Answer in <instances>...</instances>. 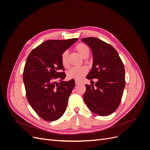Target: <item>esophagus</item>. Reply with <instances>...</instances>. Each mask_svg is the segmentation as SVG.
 Wrapping results in <instances>:
<instances>
[{"label":"esophagus","mask_w":150,"mask_h":150,"mask_svg":"<svg viewBox=\"0 0 150 150\" xmlns=\"http://www.w3.org/2000/svg\"><path fill=\"white\" fill-rule=\"evenodd\" d=\"M75 84H76V85H78V84H80V82L79 81H77V80H76L75 81Z\"/></svg>","instance_id":"1"}]
</instances>
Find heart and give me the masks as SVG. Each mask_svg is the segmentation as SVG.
<instances>
[{"label":"heart","instance_id":"heart-1","mask_svg":"<svg viewBox=\"0 0 150 150\" xmlns=\"http://www.w3.org/2000/svg\"><path fill=\"white\" fill-rule=\"evenodd\" d=\"M76 51L79 52L80 55L83 58L89 54V47L84 44H79L76 47ZM68 51H65L61 55V62L64 67H67L68 65L67 62ZM88 72L87 67L85 66L74 67L70 69L67 72V78L70 79H76L79 81L83 78V77Z\"/></svg>","mask_w":150,"mask_h":150}]
</instances>
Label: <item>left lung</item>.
Listing matches in <instances>:
<instances>
[{
	"label": "left lung",
	"mask_w": 150,
	"mask_h": 150,
	"mask_svg": "<svg viewBox=\"0 0 150 150\" xmlns=\"http://www.w3.org/2000/svg\"><path fill=\"white\" fill-rule=\"evenodd\" d=\"M91 48L93 62L86 78L96 79L94 86L85 84L83 99L95 114L106 116L115 112L121 103L125 87V71L116 50L110 44L96 38L81 39Z\"/></svg>",
	"instance_id": "1"
}]
</instances>
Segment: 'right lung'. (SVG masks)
I'll list each match as a JSON object with an SVG mask.
<instances>
[{"mask_svg":"<svg viewBox=\"0 0 150 150\" xmlns=\"http://www.w3.org/2000/svg\"><path fill=\"white\" fill-rule=\"evenodd\" d=\"M77 40V38L46 40L27 58L23 72L27 99L35 112L47 121L59 119L66 110L75 81H63L66 74L61 72L64 71L61 55Z\"/></svg>","mask_w":150,"mask_h":150,"instance_id":"1","label":"right lung"}]
</instances>
